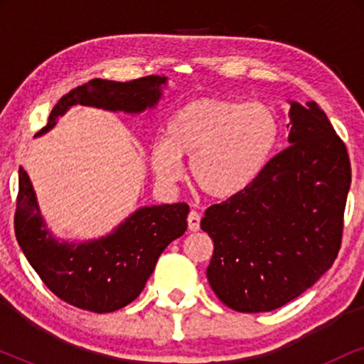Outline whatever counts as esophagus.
Listing matches in <instances>:
<instances>
[{
	"mask_svg": "<svg viewBox=\"0 0 364 364\" xmlns=\"http://www.w3.org/2000/svg\"><path fill=\"white\" fill-rule=\"evenodd\" d=\"M187 223H188V230H191V232L200 230V213L192 210L187 217Z\"/></svg>",
	"mask_w": 364,
	"mask_h": 364,
	"instance_id": "34e87169",
	"label": "esophagus"
}]
</instances>
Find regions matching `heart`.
Instances as JSON below:
<instances>
[{"mask_svg":"<svg viewBox=\"0 0 364 364\" xmlns=\"http://www.w3.org/2000/svg\"><path fill=\"white\" fill-rule=\"evenodd\" d=\"M278 132L275 112L265 104L196 99L168 121L167 141L154 146V171L173 183L183 173L182 157H191L192 178L202 192L232 197L260 176Z\"/></svg>","mask_w":364,"mask_h":364,"instance_id":"heart-1","label":"heart"}]
</instances>
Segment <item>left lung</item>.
Here are the masks:
<instances>
[{
    "mask_svg": "<svg viewBox=\"0 0 364 364\" xmlns=\"http://www.w3.org/2000/svg\"><path fill=\"white\" fill-rule=\"evenodd\" d=\"M290 146L245 191L210 205L200 227L213 242L207 278L223 305L277 310L333 265L351 183L345 142L316 102H291Z\"/></svg>",
    "mask_w": 364,
    "mask_h": 364,
    "instance_id": "left-lung-1",
    "label": "left lung"
}]
</instances>
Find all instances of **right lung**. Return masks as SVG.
<instances>
[{
	"label": "right lung",
	"instance_id": "right-lung-1",
	"mask_svg": "<svg viewBox=\"0 0 364 364\" xmlns=\"http://www.w3.org/2000/svg\"><path fill=\"white\" fill-rule=\"evenodd\" d=\"M167 79L146 76L129 82L91 79L59 99L48 132L71 106L102 107L107 111L142 112L161 97ZM187 203L142 207L111 235L87 243H66L53 238L44 227L31 181L19 167V188L14 232L19 247L44 285L69 305L92 313H112L136 300L152 275L166 247L187 230Z\"/></svg>",
	"mask_w": 364,
	"mask_h": 364
}]
</instances>
